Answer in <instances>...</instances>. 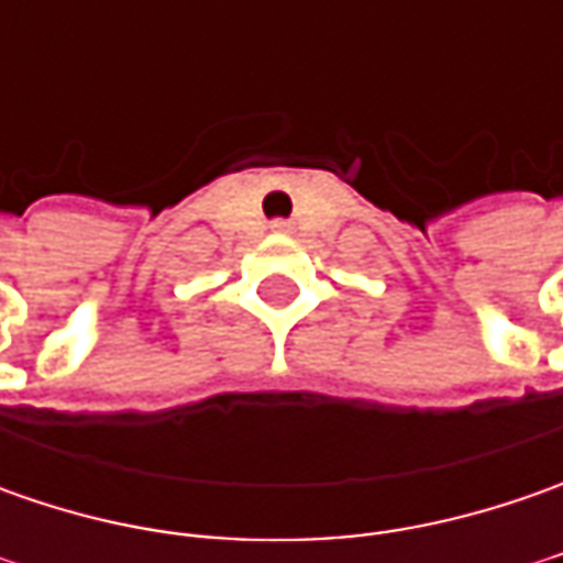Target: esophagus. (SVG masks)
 <instances>
[{"instance_id": "esophagus-1", "label": "esophagus", "mask_w": 563, "mask_h": 563, "mask_svg": "<svg viewBox=\"0 0 563 563\" xmlns=\"http://www.w3.org/2000/svg\"><path fill=\"white\" fill-rule=\"evenodd\" d=\"M272 231H278V234H288V231H291V222H282V219H278V222H272Z\"/></svg>"}]
</instances>
